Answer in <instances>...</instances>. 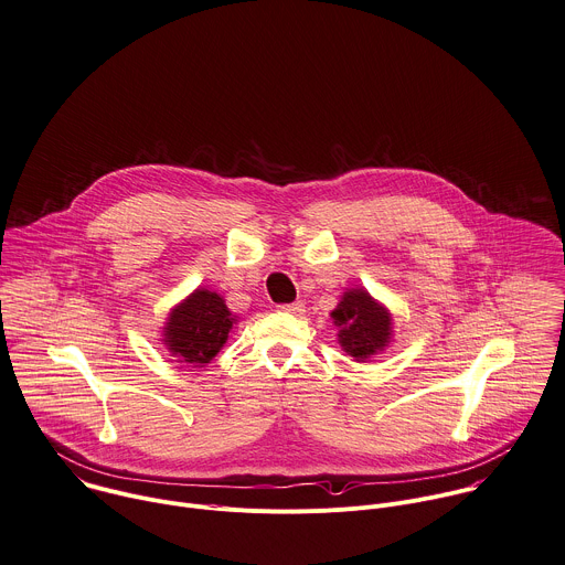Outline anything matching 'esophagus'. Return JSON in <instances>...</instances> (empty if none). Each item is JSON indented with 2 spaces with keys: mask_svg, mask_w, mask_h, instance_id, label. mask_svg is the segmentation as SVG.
I'll use <instances>...</instances> for the list:
<instances>
[{
  "mask_svg": "<svg viewBox=\"0 0 565 565\" xmlns=\"http://www.w3.org/2000/svg\"><path fill=\"white\" fill-rule=\"evenodd\" d=\"M280 311L285 313H294V316H300L305 311V305L302 302H291V305H280Z\"/></svg>",
  "mask_w": 565,
  "mask_h": 565,
  "instance_id": "esophagus-1",
  "label": "esophagus"
}]
</instances>
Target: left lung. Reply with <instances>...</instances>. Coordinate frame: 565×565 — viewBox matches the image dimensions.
Returning <instances> with one entry per match:
<instances>
[{"instance_id": "left-lung-1", "label": "left lung", "mask_w": 565, "mask_h": 565, "mask_svg": "<svg viewBox=\"0 0 565 565\" xmlns=\"http://www.w3.org/2000/svg\"><path fill=\"white\" fill-rule=\"evenodd\" d=\"M340 327L342 349L358 358H371L391 340V318L364 289H351L342 296L338 309L331 313Z\"/></svg>"}]
</instances>
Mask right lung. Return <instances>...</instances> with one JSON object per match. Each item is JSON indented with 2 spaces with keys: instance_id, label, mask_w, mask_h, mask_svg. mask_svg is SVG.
Wrapping results in <instances>:
<instances>
[{
  "instance_id": "add662e5",
  "label": "right lung",
  "mask_w": 565,
  "mask_h": 565,
  "mask_svg": "<svg viewBox=\"0 0 565 565\" xmlns=\"http://www.w3.org/2000/svg\"><path fill=\"white\" fill-rule=\"evenodd\" d=\"M234 318L225 300L207 289H196L181 302L166 327L168 349L190 364H207L225 344Z\"/></svg>"
}]
</instances>
